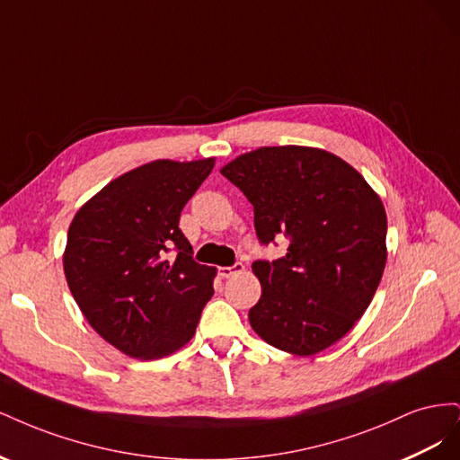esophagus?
<instances>
[{
    "label": "esophagus",
    "instance_id": "obj_1",
    "mask_svg": "<svg viewBox=\"0 0 460 460\" xmlns=\"http://www.w3.org/2000/svg\"><path fill=\"white\" fill-rule=\"evenodd\" d=\"M245 270V267L242 262H235L232 264V267H220L218 269V276L222 278H230V276H235V274H242Z\"/></svg>",
    "mask_w": 460,
    "mask_h": 460
}]
</instances>
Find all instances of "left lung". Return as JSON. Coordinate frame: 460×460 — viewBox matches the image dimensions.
I'll use <instances>...</instances> for the list:
<instances>
[{
    "mask_svg": "<svg viewBox=\"0 0 460 460\" xmlns=\"http://www.w3.org/2000/svg\"><path fill=\"white\" fill-rule=\"evenodd\" d=\"M253 205L261 243L288 253L255 261L261 299L249 323L269 345L311 357L340 341L365 314L385 269V208L363 174L318 147L243 153L220 169Z\"/></svg>",
    "mask_w": 460,
    "mask_h": 460,
    "instance_id": "left-lung-1",
    "label": "left lung"
}]
</instances>
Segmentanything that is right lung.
Returning a JSON list of instances; mask_svg holds the SVG:
<instances>
[{
	"label": "right lung",
	"instance_id": "obj_1",
	"mask_svg": "<svg viewBox=\"0 0 460 460\" xmlns=\"http://www.w3.org/2000/svg\"><path fill=\"white\" fill-rule=\"evenodd\" d=\"M213 166V157L146 163L111 180L68 226V289L90 326L124 355L151 360L178 351L215 294L217 269L193 261L178 228ZM171 248L176 258L165 257Z\"/></svg>",
	"mask_w": 460,
	"mask_h": 460
}]
</instances>
